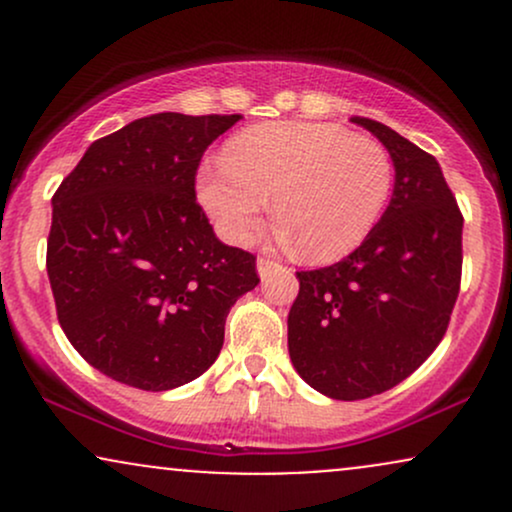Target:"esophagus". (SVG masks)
Segmentation results:
<instances>
[{
	"label": "esophagus",
	"instance_id": "1",
	"mask_svg": "<svg viewBox=\"0 0 512 512\" xmlns=\"http://www.w3.org/2000/svg\"><path fill=\"white\" fill-rule=\"evenodd\" d=\"M276 267H279V262L269 260V257H260V260H257V274H260L262 279H267V276L272 274Z\"/></svg>",
	"mask_w": 512,
	"mask_h": 512
}]
</instances>
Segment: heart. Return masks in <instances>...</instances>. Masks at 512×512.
I'll return each mask as SVG.
<instances>
[{"label": "heart", "mask_w": 512, "mask_h": 512, "mask_svg": "<svg viewBox=\"0 0 512 512\" xmlns=\"http://www.w3.org/2000/svg\"><path fill=\"white\" fill-rule=\"evenodd\" d=\"M392 178V158L373 137L327 122H267L228 139L221 163L199 170L197 195L231 243L252 240L274 197L276 221L305 260L334 262L378 226Z\"/></svg>", "instance_id": "obj_1"}]
</instances>
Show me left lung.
Wrapping results in <instances>:
<instances>
[{
	"label": "left lung",
	"instance_id": "8db88e82",
	"mask_svg": "<svg viewBox=\"0 0 512 512\" xmlns=\"http://www.w3.org/2000/svg\"><path fill=\"white\" fill-rule=\"evenodd\" d=\"M395 163L378 226L330 267L296 272L289 354L298 375L332 399H366L409 378L440 344L462 279V214L438 161L368 117Z\"/></svg>",
	"mask_w": 512,
	"mask_h": 512
}]
</instances>
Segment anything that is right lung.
<instances>
[{
    "instance_id": "right-lung-1",
    "label": "right lung",
    "mask_w": 512,
    "mask_h": 512,
    "mask_svg": "<svg viewBox=\"0 0 512 512\" xmlns=\"http://www.w3.org/2000/svg\"><path fill=\"white\" fill-rule=\"evenodd\" d=\"M240 115L156 113L96 139L52 197L57 320L103 375L163 392L219 356L231 305L260 284L197 204L207 146Z\"/></svg>"
}]
</instances>
